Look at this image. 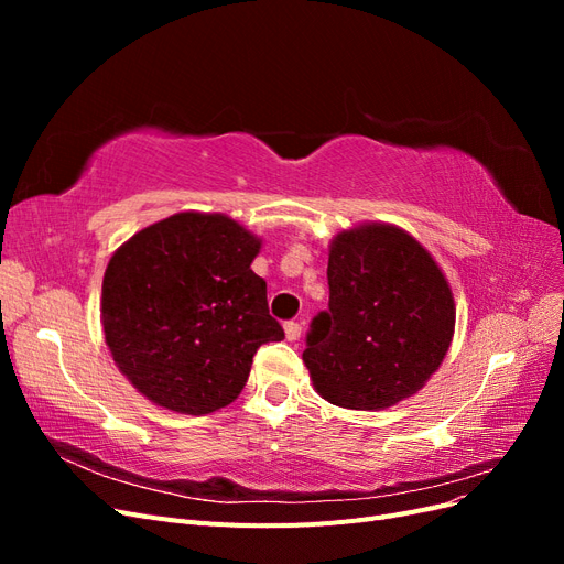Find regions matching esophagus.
<instances>
[{
    "label": "esophagus",
    "instance_id": "obj_1",
    "mask_svg": "<svg viewBox=\"0 0 564 564\" xmlns=\"http://www.w3.org/2000/svg\"><path fill=\"white\" fill-rule=\"evenodd\" d=\"M284 334H286L289 340H299L301 338V324L296 319H289L284 324Z\"/></svg>",
    "mask_w": 564,
    "mask_h": 564
}]
</instances>
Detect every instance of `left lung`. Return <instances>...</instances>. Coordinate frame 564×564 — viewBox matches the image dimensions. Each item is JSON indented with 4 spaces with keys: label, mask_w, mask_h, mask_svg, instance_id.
I'll return each instance as SVG.
<instances>
[{
    "label": "left lung",
    "mask_w": 564,
    "mask_h": 564,
    "mask_svg": "<svg viewBox=\"0 0 564 564\" xmlns=\"http://www.w3.org/2000/svg\"><path fill=\"white\" fill-rule=\"evenodd\" d=\"M329 308L305 334L303 362L324 400L383 409L431 379L454 334V299L437 263L392 226L340 232L327 265Z\"/></svg>",
    "instance_id": "obj_1"
}]
</instances>
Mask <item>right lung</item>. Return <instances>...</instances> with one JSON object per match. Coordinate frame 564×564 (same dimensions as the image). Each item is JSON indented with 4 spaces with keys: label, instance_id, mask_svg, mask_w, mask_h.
<instances>
[{
    "label": "right lung",
    "instance_id": "add662e5",
    "mask_svg": "<svg viewBox=\"0 0 564 564\" xmlns=\"http://www.w3.org/2000/svg\"><path fill=\"white\" fill-rule=\"evenodd\" d=\"M259 249L228 216L183 212L115 251L100 303L106 344L148 400L216 412L240 395L253 352L284 338L251 270Z\"/></svg>",
    "mask_w": 564,
    "mask_h": 564
}]
</instances>
